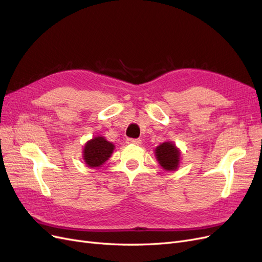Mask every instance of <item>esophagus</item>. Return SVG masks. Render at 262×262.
<instances>
[{
  "label": "esophagus",
  "instance_id": "1",
  "mask_svg": "<svg viewBox=\"0 0 262 262\" xmlns=\"http://www.w3.org/2000/svg\"><path fill=\"white\" fill-rule=\"evenodd\" d=\"M141 140L140 139H131V138H129V139H126V143L128 144H136V145H140L141 144Z\"/></svg>",
  "mask_w": 262,
  "mask_h": 262
}]
</instances>
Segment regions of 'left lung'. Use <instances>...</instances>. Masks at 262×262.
I'll list each match as a JSON object with an SVG mask.
<instances>
[{
	"mask_svg": "<svg viewBox=\"0 0 262 262\" xmlns=\"http://www.w3.org/2000/svg\"><path fill=\"white\" fill-rule=\"evenodd\" d=\"M155 155L158 163L161 164L164 169L173 170L178 167L180 153L177 147L170 142H165V143L157 146L155 149Z\"/></svg>",
	"mask_w": 262,
	"mask_h": 262,
	"instance_id": "1",
	"label": "left lung"
}]
</instances>
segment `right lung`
<instances>
[{
    "instance_id": "1",
    "label": "right lung",
    "mask_w": 262,
    "mask_h": 262,
    "mask_svg": "<svg viewBox=\"0 0 262 262\" xmlns=\"http://www.w3.org/2000/svg\"><path fill=\"white\" fill-rule=\"evenodd\" d=\"M114 147L105 138H95L85 145L84 161L90 167H100L112 155Z\"/></svg>"
}]
</instances>
